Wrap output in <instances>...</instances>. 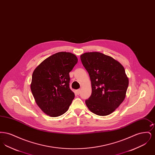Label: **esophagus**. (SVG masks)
I'll use <instances>...</instances> for the list:
<instances>
[{"label":"esophagus","instance_id":"esophagus-1","mask_svg":"<svg viewBox=\"0 0 155 155\" xmlns=\"http://www.w3.org/2000/svg\"><path fill=\"white\" fill-rule=\"evenodd\" d=\"M80 93H81V89H78V90H77V95H80Z\"/></svg>","mask_w":155,"mask_h":155}]
</instances>
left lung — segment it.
Wrapping results in <instances>:
<instances>
[{
    "mask_svg": "<svg viewBox=\"0 0 155 155\" xmlns=\"http://www.w3.org/2000/svg\"><path fill=\"white\" fill-rule=\"evenodd\" d=\"M80 58L91 81L92 94L85 100L89 110L101 116L110 114L125 99L129 82L124 67L99 52L85 53Z\"/></svg>",
    "mask_w": 155,
    "mask_h": 155,
    "instance_id": "left-lung-1",
    "label": "left lung"
}]
</instances>
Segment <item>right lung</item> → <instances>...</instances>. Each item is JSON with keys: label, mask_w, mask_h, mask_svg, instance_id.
Here are the masks:
<instances>
[{"label": "right lung", "mask_w": 155, "mask_h": 155, "mask_svg": "<svg viewBox=\"0 0 155 155\" xmlns=\"http://www.w3.org/2000/svg\"><path fill=\"white\" fill-rule=\"evenodd\" d=\"M78 62L70 52L56 53L34 70L31 89L38 106L47 115L58 117L68 110L74 99L69 73Z\"/></svg>", "instance_id": "add662e5"}]
</instances>
